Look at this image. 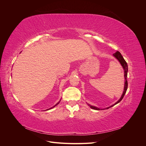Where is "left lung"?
Segmentation results:
<instances>
[{
    "label": "left lung",
    "mask_w": 146,
    "mask_h": 146,
    "mask_svg": "<svg viewBox=\"0 0 146 146\" xmlns=\"http://www.w3.org/2000/svg\"><path fill=\"white\" fill-rule=\"evenodd\" d=\"M113 56H114V57H115V58L119 61V63H121V64L122 65L123 70H124V77H125L124 89H123V93H122V96H121V98L119 99V100L117 102H116L115 104H113V105L110 106V107L107 108V109H108V108H110V107H112L113 106L115 105H116L117 104L120 102L122 100V99H123V96H124V95H125V92H126V91H127V88H128V82H127V72H128V66H127V63H126L125 60L124 59H123V56H122V55L121 54V53L119 52V51H117L116 53H114V54H113ZM88 106H90V107L92 109H94V110H100V109L99 108H97V107H94V106H92V105H90V104H88ZM105 109H106V108H105ZM101 110H102V109H101Z\"/></svg>",
    "instance_id": "left-lung-1"
}]
</instances>
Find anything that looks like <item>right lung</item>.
Wrapping results in <instances>:
<instances>
[{"label":"right lung","instance_id":"right-lung-1","mask_svg":"<svg viewBox=\"0 0 146 146\" xmlns=\"http://www.w3.org/2000/svg\"><path fill=\"white\" fill-rule=\"evenodd\" d=\"M60 101L58 102V103H57V104H56V105H55L54 106V107H52V108H49V109H48V110H50V109H52V108H54V107H55L56 105H58V104L60 103Z\"/></svg>","mask_w":146,"mask_h":146}]
</instances>
